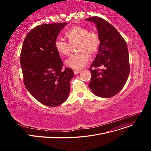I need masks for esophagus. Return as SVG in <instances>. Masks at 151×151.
I'll list each match as a JSON object with an SVG mask.
<instances>
[{
	"label": "esophagus",
	"mask_w": 151,
	"mask_h": 151,
	"mask_svg": "<svg viewBox=\"0 0 151 151\" xmlns=\"http://www.w3.org/2000/svg\"><path fill=\"white\" fill-rule=\"evenodd\" d=\"M73 72H74L75 75H78V74H79V73L81 72V71L80 70H75L73 71Z\"/></svg>",
	"instance_id": "obj_1"
}]
</instances>
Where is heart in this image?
Returning <instances> with one entry per match:
<instances>
[{
    "mask_svg": "<svg viewBox=\"0 0 151 151\" xmlns=\"http://www.w3.org/2000/svg\"><path fill=\"white\" fill-rule=\"evenodd\" d=\"M68 42L57 38L54 42L55 50L61 55H68L73 46H76L78 53L71 55L66 60L67 67L80 70L88 65L89 55H96L100 45L99 34L95 30H89L82 26H75L65 32Z\"/></svg>",
    "mask_w": 151,
    "mask_h": 151,
    "instance_id": "obj_1",
    "label": "heart"
}]
</instances>
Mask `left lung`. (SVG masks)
Returning <instances> with one entry per match:
<instances>
[{
  "mask_svg": "<svg viewBox=\"0 0 151 151\" xmlns=\"http://www.w3.org/2000/svg\"><path fill=\"white\" fill-rule=\"evenodd\" d=\"M86 20L95 23L100 38L98 53L89 68L92 76L89 86L97 96L112 97L124 88L130 73L127 45L117 29L104 19L92 17Z\"/></svg>",
  "mask_w": 151,
  "mask_h": 151,
  "instance_id": "1",
  "label": "left lung"
}]
</instances>
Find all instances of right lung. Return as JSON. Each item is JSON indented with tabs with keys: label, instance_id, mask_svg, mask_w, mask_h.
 <instances>
[{
	"label": "right lung",
	"instance_id": "add662e5",
	"mask_svg": "<svg viewBox=\"0 0 151 151\" xmlns=\"http://www.w3.org/2000/svg\"><path fill=\"white\" fill-rule=\"evenodd\" d=\"M67 22L45 24L32 29L24 40L20 63L24 84L37 100L47 106L66 101L73 70L65 68L54 42Z\"/></svg>",
	"mask_w": 151,
	"mask_h": 151
}]
</instances>
